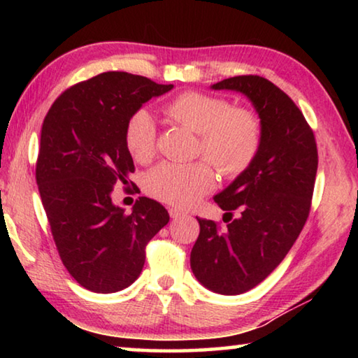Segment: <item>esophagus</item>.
Masks as SVG:
<instances>
[{"label":"esophagus","mask_w":358,"mask_h":358,"mask_svg":"<svg viewBox=\"0 0 358 358\" xmlns=\"http://www.w3.org/2000/svg\"><path fill=\"white\" fill-rule=\"evenodd\" d=\"M169 215H171V217H181V216H185L186 213H185V211L178 210V208H169Z\"/></svg>","instance_id":"obj_1"}]
</instances>
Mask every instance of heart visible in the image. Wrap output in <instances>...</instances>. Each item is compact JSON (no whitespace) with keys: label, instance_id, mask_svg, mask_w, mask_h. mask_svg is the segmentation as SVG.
<instances>
[{"label":"heart","instance_id":"b5f03b06","mask_svg":"<svg viewBox=\"0 0 358 358\" xmlns=\"http://www.w3.org/2000/svg\"><path fill=\"white\" fill-rule=\"evenodd\" d=\"M173 123L197 132V153L213 162L224 177H237L251 166L262 142L257 115L243 107H230L217 96L186 92L164 107ZM124 143L136 162L147 164L156 153V121L147 110L132 113L124 126ZM215 171L201 159L178 164L161 162L147 173L145 189L161 202L189 207L215 187Z\"/></svg>","mask_w":358,"mask_h":358}]
</instances>
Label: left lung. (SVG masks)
<instances>
[{
    "instance_id": "8db88e82",
    "label": "left lung",
    "mask_w": 358,
    "mask_h": 358,
    "mask_svg": "<svg viewBox=\"0 0 358 358\" xmlns=\"http://www.w3.org/2000/svg\"><path fill=\"white\" fill-rule=\"evenodd\" d=\"M211 90L246 96L262 126L251 166L215 196L227 224L197 217L201 234L191 251V270L203 287L238 295L262 282L299 238L310 215L317 147L300 108L266 78L230 77Z\"/></svg>"
}]
</instances>
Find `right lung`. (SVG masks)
<instances>
[{"label":"right lung","instance_id":"add662e5","mask_svg":"<svg viewBox=\"0 0 358 358\" xmlns=\"http://www.w3.org/2000/svg\"><path fill=\"white\" fill-rule=\"evenodd\" d=\"M172 88L128 72H102L66 90L42 124L36 164L42 205L64 266L92 292L131 286L143 268L145 246L169 222L167 210L148 197L126 215L112 191L134 172L126 121Z\"/></svg>","mask_w":358,"mask_h":358}]
</instances>
